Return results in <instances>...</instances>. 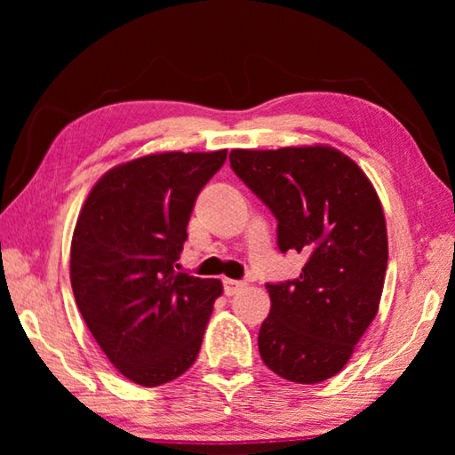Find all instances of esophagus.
I'll return each instance as SVG.
<instances>
[{
	"label": "esophagus",
	"mask_w": 455,
	"mask_h": 455,
	"mask_svg": "<svg viewBox=\"0 0 455 455\" xmlns=\"http://www.w3.org/2000/svg\"><path fill=\"white\" fill-rule=\"evenodd\" d=\"M222 287H225V295H236L238 291L244 287L243 281H235V279H222Z\"/></svg>",
	"instance_id": "34e87169"
}]
</instances>
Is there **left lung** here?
<instances>
[{"label":"left lung","instance_id":"obj_1","mask_svg":"<svg viewBox=\"0 0 455 455\" xmlns=\"http://www.w3.org/2000/svg\"><path fill=\"white\" fill-rule=\"evenodd\" d=\"M230 168L276 219L281 252L307 257L292 281L267 283L259 331L268 369L295 383L341 371L379 309L387 228L363 171L331 146L233 150Z\"/></svg>","mask_w":455,"mask_h":455}]
</instances>
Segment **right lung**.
<instances>
[{
  "instance_id": "add662e5",
  "label": "right lung",
  "mask_w": 455,
  "mask_h": 455,
  "mask_svg": "<svg viewBox=\"0 0 455 455\" xmlns=\"http://www.w3.org/2000/svg\"><path fill=\"white\" fill-rule=\"evenodd\" d=\"M227 160L163 152L108 171L82 206L70 251L76 305L110 363L156 387L195 363L219 279L176 268L198 192Z\"/></svg>"
}]
</instances>
